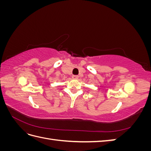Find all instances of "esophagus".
Wrapping results in <instances>:
<instances>
[{"label": "esophagus", "instance_id": "34e87169", "mask_svg": "<svg viewBox=\"0 0 151 151\" xmlns=\"http://www.w3.org/2000/svg\"><path fill=\"white\" fill-rule=\"evenodd\" d=\"M72 78L74 79H77L79 78V76H77V75H74V76H72Z\"/></svg>", "mask_w": 151, "mask_h": 151}]
</instances>
